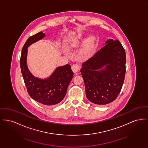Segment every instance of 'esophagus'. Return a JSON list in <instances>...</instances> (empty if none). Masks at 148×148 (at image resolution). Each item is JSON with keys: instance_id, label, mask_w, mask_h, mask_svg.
Masks as SVG:
<instances>
[{"instance_id": "obj_1", "label": "esophagus", "mask_w": 148, "mask_h": 148, "mask_svg": "<svg viewBox=\"0 0 148 148\" xmlns=\"http://www.w3.org/2000/svg\"><path fill=\"white\" fill-rule=\"evenodd\" d=\"M80 69V67L79 66V65L77 64H74L72 65V66H71V70L74 73L78 72Z\"/></svg>"}]
</instances>
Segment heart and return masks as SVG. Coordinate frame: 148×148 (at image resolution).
Listing matches in <instances>:
<instances>
[{"mask_svg":"<svg viewBox=\"0 0 148 148\" xmlns=\"http://www.w3.org/2000/svg\"><path fill=\"white\" fill-rule=\"evenodd\" d=\"M83 42V38H79L74 39L69 43V47L74 48L79 46ZM96 38L95 36H89L85 42L81 51L82 55L84 58H88L92 55L96 47Z\"/></svg>","mask_w":148,"mask_h":148,"instance_id":"obj_1","label":"heart"}]
</instances>
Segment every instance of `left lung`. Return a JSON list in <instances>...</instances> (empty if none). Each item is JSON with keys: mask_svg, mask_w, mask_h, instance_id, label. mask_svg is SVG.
I'll return each instance as SVG.
<instances>
[{"mask_svg": "<svg viewBox=\"0 0 148 148\" xmlns=\"http://www.w3.org/2000/svg\"><path fill=\"white\" fill-rule=\"evenodd\" d=\"M125 64L126 53L120 42L108 39L101 49L82 64L80 72L88 99L99 105L115 100L124 82Z\"/></svg>", "mask_w": 148, "mask_h": 148, "instance_id": "8db88e82", "label": "left lung"}]
</instances>
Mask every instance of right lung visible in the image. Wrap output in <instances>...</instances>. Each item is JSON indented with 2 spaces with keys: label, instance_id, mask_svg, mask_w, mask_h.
Masks as SVG:
<instances>
[{
  "label": "right lung",
  "instance_id": "right-lung-1",
  "mask_svg": "<svg viewBox=\"0 0 148 148\" xmlns=\"http://www.w3.org/2000/svg\"><path fill=\"white\" fill-rule=\"evenodd\" d=\"M45 36V34L40 32L28 38L22 50L20 66L30 97L41 104L53 106L60 103L65 97L69 84L73 78V72L69 64H66L56 68L52 74L46 79L36 77L31 73L27 64V48Z\"/></svg>",
  "mask_w": 148,
  "mask_h": 148
}]
</instances>
